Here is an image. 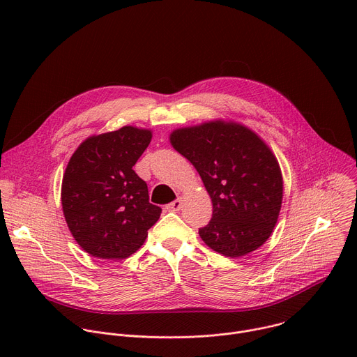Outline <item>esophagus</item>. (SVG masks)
Masks as SVG:
<instances>
[{
    "label": "esophagus",
    "mask_w": 357,
    "mask_h": 357,
    "mask_svg": "<svg viewBox=\"0 0 357 357\" xmlns=\"http://www.w3.org/2000/svg\"><path fill=\"white\" fill-rule=\"evenodd\" d=\"M181 208H182V199L181 197L175 199L174 202H171L167 205V209L171 211V212H178V211H181Z\"/></svg>",
    "instance_id": "34e87169"
}]
</instances>
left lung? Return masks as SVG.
Wrapping results in <instances>:
<instances>
[{
  "label": "left lung",
  "mask_w": 357,
  "mask_h": 357,
  "mask_svg": "<svg viewBox=\"0 0 357 357\" xmlns=\"http://www.w3.org/2000/svg\"><path fill=\"white\" fill-rule=\"evenodd\" d=\"M169 139L196 168L213 203L211 222L199 229L202 240L231 259L263 245L282 202L281 169L264 141L225 121L179 128Z\"/></svg>",
  "instance_id": "obj_1"
}]
</instances>
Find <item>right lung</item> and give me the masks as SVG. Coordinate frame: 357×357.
<instances>
[{
    "label": "right lung",
    "mask_w": 357,
    "mask_h": 357,
    "mask_svg": "<svg viewBox=\"0 0 357 357\" xmlns=\"http://www.w3.org/2000/svg\"><path fill=\"white\" fill-rule=\"evenodd\" d=\"M151 131L126 126L79 145L62 181L68 227L90 256L123 260L135 252L162 209L149 203L148 186L132 169Z\"/></svg>",
    "instance_id": "add662e5"
}]
</instances>
